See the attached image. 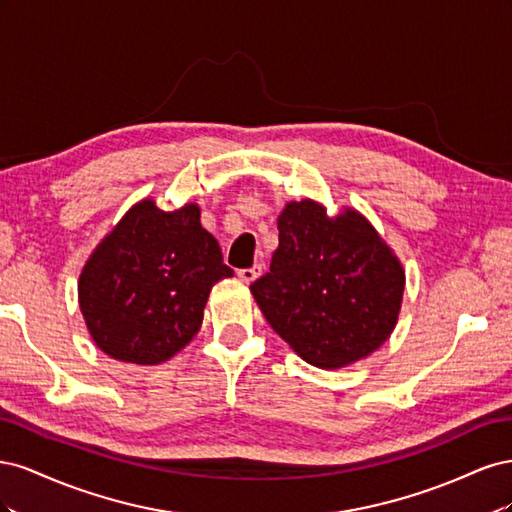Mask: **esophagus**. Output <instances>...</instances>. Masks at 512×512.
Returning <instances> with one entry per match:
<instances>
[{
  "instance_id": "esophagus-1",
  "label": "esophagus",
  "mask_w": 512,
  "mask_h": 512,
  "mask_svg": "<svg viewBox=\"0 0 512 512\" xmlns=\"http://www.w3.org/2000/svg\"><path fill=\"white\" fill-rule=\"evenodd\" d=\"M260 273H262V265H254V267H250V269H239V271H237L239 280L245 282V284H252V282L256 280V277H260Z\"/></svg>"
}]
</instances>
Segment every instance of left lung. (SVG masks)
Returning a JSON list of instances; mask_svg holds the SVG:
<instances>
[{
    "label": "left lung",
    "instance_id": "obj_1",
    "mask_svg": "<svg viewBox=\"0 0 512 512\" xmlns=\"http://www.w3.org/2000/svg\"><path fill=\"white\" fill-rule=\"evenodd\" d=\"M269 273L250 290L273 331L303 361L339 369L391 337L406 273L359 211L329 218L314 200L288 203Z\"/></svg>",
    "mask_w": 512,
    "mask_h": 512
}]
</instances>
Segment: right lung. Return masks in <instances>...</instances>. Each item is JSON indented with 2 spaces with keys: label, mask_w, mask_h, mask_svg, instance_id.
Instances as JSON below:
<instances>
[{
  "label": "right lung",
  "mask_w": 512,
  "mask_h": 512,
  "mask_svg": "<svg viewBox=\"0 0 512 512\" xmlns=\"http://www.w3.org/2000/svg\"><path fill=\"white\" fill-rule=\"evenodd\" d=\"M230 275L198 205L162 211L145 198L89 256L79 305L104 354L160 365L192 342L213 284Z\"/></svg>",
  "instance_id": "add662e5"
}]
</instances>
